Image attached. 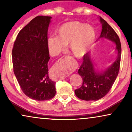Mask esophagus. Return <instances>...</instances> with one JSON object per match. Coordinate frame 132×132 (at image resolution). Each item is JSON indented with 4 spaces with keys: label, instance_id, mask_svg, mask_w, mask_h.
I'll return each instance as SVG.
<instances>
[{
    "label": "esophagus",
    "instance_id": "34e87169",
    "mask_svg": "<svg viewBox=\"0 0 132 132\" xmlns=\"http://www.w3.org/2000/svg\"><path fill=\"white\" fill-rule=\"evenodd\" d=\"M68 57V56H64V57H62V58H61V59L59 60L58 63H57L56 65L55 68H54V69L52 70V73L55 74V76H56V77L57 79H63L65 78V77H66V75H59L58 73H56V70H55V68H59V65H60L61 63H62V62H63V61H64V60H65V59H67Z\"/></svg>",
    "mask_w": 132,
    "mask_h": 132
}]
</instances>
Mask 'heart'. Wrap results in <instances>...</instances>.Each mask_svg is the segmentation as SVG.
<instances>
[{
  "instance_id": "heart-1",
  "label": "heart",
  "mask_w": 132,
  "mask_h": 132,
  "mask_svg": "<svg viewBox=\"0 0 132 132\" xmlns=\"http://www.w3.org/2000/svg\"><path fill=\"white\" fill-rule=\"evenodd\" d=\"M57 36L50 37L47 44L50 52L57 55L70 45L72 53L76 57L85 55L94 41L96 33L93 27L79 21L64 23L57 30Z\"/></svg>"
}]
</instances>
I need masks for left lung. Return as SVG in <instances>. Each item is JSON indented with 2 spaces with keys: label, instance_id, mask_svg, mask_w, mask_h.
Wrapping results in <instances>:
<instances>
[{
  "label": "left lung",
  "instance_id": "8db88e82",
  "mask_svg": "<svg viewBox=\"0 0 132 132\" xmlns=\"http://www.w3.org/2000/svg\"><path fill=\"white\" fill-rule=\"evenodd\" d=\"M102 29L100 38L109 39L116 44L118 57L115 62L103 72H97L94 69L90 53L84 55L83 62L77 73L82 77V85L75 90V94L79 98L86 101L98 100L109 93L116 80L120 70L121 46L119 37L113 28L100 17Z\"/></svg>",
  "mask_w": 132,
  "mask_h": 132
}]
</instances>
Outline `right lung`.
<instances>
[{"mask_svg": "<svg viewBox=\"0 0 132 132\" xmlns=\"http://www.w3.org/2000/svg\"><path fill=\"white\" fill-rule=\"evenodd\" d=\"M51 17L37 16L18 34L12 48V65L21 90L35 100H50L56 94V83L48 77L47 44Z\"/></svg>", "mask_w": 132, "mask_h": 132, "instance_id": "add662e5", "label": "right lung"}]
</instances>
